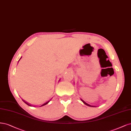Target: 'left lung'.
I'll return each instance as SVG.
<instances>
[{
    "label": "left lung",
    "mask_w": 131,
    "mask_h": 131,
    "mask_svg": "<svg viewBox=\"0 0 131 131\" xmlns=\"http://www.w3.org/2000/svg\"><path fill=\"white\" fill-rule=\"evenodd\" d=\"M81 101H82V102H83V103H84V104H85V105H88V106H89V107H94V106H92V105H90V104H88L87 103H86L85 102V101H84L82 99H81Z\"/></svg>",
    "instance_id": "left-lung-1"
}]
</instances>
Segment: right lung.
<instances>
[{
	"label": "right lung",
	"instance_id": "right-lung-1",
	"mask_svg": "<svg viewBox=\"0 0 131 131\" xmlns=\"http://www.w3.org/2000/svg\"><path fill=\"white\" fill-rule=\"evenodd\" d=\"M21 58H22V57H21L20 58V59H19V60H18V62H19V60H20V59H21ZM60 79H59V81H60ZM52 98L51 99H50L49 100H48V101H47V102H45V103H43V104H42L41 105H40V107H41V106H43V105H46V104H48V103H49V102H50V101H51V100H52ZM23 100V102H24L25 103H26V104H27V105H29V106H31V107H32V105H31L30 104H29V103L27 102H26V101H24V100Z\"/></svg>",
	"mask_w": 131,
	"mask_h": 131
}]
</instances>
